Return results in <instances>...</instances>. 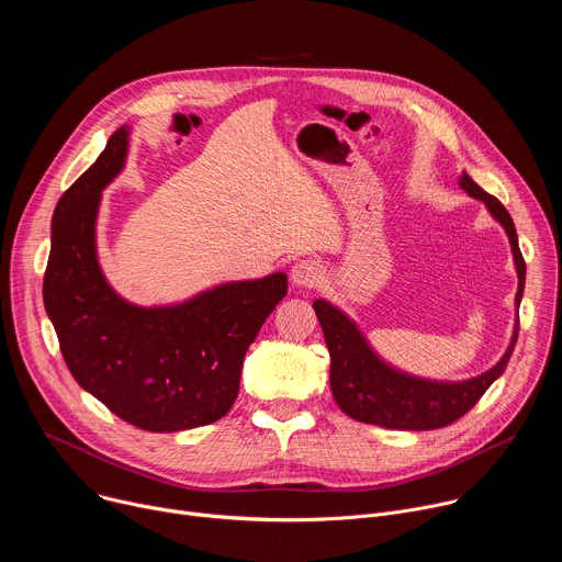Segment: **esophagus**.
Returning <instances> with one entry per match:
<instances>
[{
    "label": "esophagus",
    "mask_w": 562,
    "mask_h": 562,
    "mask_svg": "<svg viewBox=\"0 0 562 562\" xmlns=\"http://www.w3.org/2000/svg\"><path fill=\"white\" fill-rule=\"evenodd\" d=\"M323 265H319L317 260L313 258H306V260H300L293 265L291 269V282L295 286H304V289H311L315 286L319 280H323Z\"/></svg>",
    "instance_id": "esophagus-1"
}]
</instances>
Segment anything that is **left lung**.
I'll list each match as a JSON object with an SVG mask.
<instances>
[{
	"label": "left lung",
	"instance_id": "8db88e82",
	"mask_svg": "<svg viewBox=\"0 0 562 562\" xmlns=\"http://www.w3.org/2000/svg\"><path fill=\"white\" fill-rule=\"evenodd\" d=\"M460 187L475 200H483L490 213L507 231L516 273L518 293L516 308L525 291V260L518 247V235L507 209L487 191L480 189L467 173L460 176ZM315 315L323 327L325 342L331 356V393L338 407L353 420L403 431H429L456 423L464 416L483 393L503 375L518 340V319L512 342L496 367L462 382H438L409 375L386 364L360 334L353 319L327 300L313 302Z\"/></svg>",
	"mask_w": 562,
	"mask_h": 562
}]
</instances>
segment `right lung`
Masks as SVG:
<instances>
[{
	"label": "right lung",
	"instance_id": "1",
	"mask_svg": "<svg viewBox=\"0 0 562 562\" xmlns=\"http://www.w3.org/2000/svg\"><path fill=\"white\" fill-rule=\"evenodd\" d=\"M128 126L53 213L44 306L77 384L124 423L171 434L226 416L249 345L286 295V276L226 282L169 306H137L106 282L95 249L102 191L126 162Z\"/></svg>",
	"mask_w": 562,
	"mask_h": 562
}]
</instances>
